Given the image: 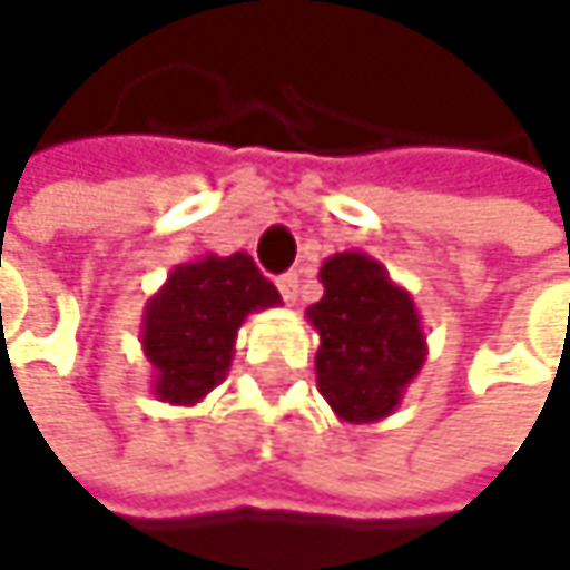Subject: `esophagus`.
<instances>
[{
    "label": "esophagus",
    "mask_w": 570,
    "mask_h": 570,
    "mask_svg": "<svg viewBox=\"0 0 570 570\" xmlns=\"http://www.w3.org/2000/svg\"><path fill=\"white\" fill-rule=\"evenodd\" d=\"M276 287H279L283 301H287V304H297V291H301V276H297V273H283V276L276 279Z\"/></svg>",
    "instance_id": "34e87169"
}]
</instances>
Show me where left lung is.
<instances>
[{"label":"left lung","instance_id":"obj_1","mask_svg":"<svg viewBox=\"0 0 570 570\" xmlns=\"http://www.w3.org/2000/svg\"><path fill=\"white\" fill-rule=\"evenodd\" d=\"M321 283L324 297L307 307L321 337L317 387L341 424H377L401 407L428 361L414 297L361 249L327 256Z\"/></svg>","mask_w":570,"mask_h":570}]
</instances>
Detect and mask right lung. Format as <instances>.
<instances>
[{"label":"right lung","instance_id":"1","mask_svg":"<svg viewBox=\"0 0 570 570\" xmlns=\"http://www.w3.org/2000/svg\"><path fill=\"white\" fill-rule=\"evenodd\" d=\"M266 307H279V294L246 253H203L173 266L139 327L156 401L199 404L226 377L243 321Z\"/></svg>","mask_w":570,"mask_h":570}]
</instances>
